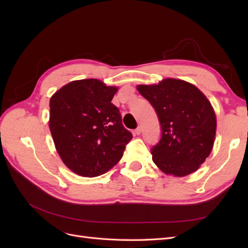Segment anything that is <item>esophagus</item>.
<instances>
[{"label": "esophagus", "mask_w": 248, "mask_h": 248, "mask_svg": "<svg viewBox=\"0 0 248 248\" xmlns=\"http://www.w3.org/2000/svg\"><path fill=\"white\" fill-rule=\"evenodd\" d=\"M140 132H141V128H140V127H138V128L134 129V131H133V133L137 134V136H139V134H140Z\"/></svg>", "instance_id": "34e87169"}]
</instances>
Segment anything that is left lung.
Here are the masks:
<instances>
[{"label": "left lung", "mask_w": 248, "mask_h": 248, "mask_svg": "<svg viewBox=\"0 0 248 248\" xmlns=\"http://www.w3.org/2000/svg\"><path fill=\"white\" fill-rule=\"evenodd\" d=\"M138 91L151 103L161 126L160 140L151 149L154 163L176 177L196 171L215 140L216 117L207 97L196 86L175 78L140 85Z\"/></svg>", "instance_id": "8db88e82"}]
</instances>
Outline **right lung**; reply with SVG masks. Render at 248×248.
Wrapping results in <instances>:
<instances>
[{
	"label": "right lung",
	"mask_w": 248,
	"mask_h": 248,
	"mask_svg": "<svg viewBox=\"0 0 248 248\" xmlns=\"http://www.w3.org/2000/svg\"><path fill=\"white\" fill-rule=\"evenodd\" d=\"M118 89L94 78L74 80L51 96L49 129L66 167L97 177L119 162L132 134L111 103Z\"/></svg>",
	"instance_id": "right-lung-1"
}]
</instances>
